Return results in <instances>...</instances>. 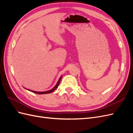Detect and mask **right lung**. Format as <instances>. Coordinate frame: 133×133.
Wrapping results in <instances>:
<instances>
[{"label": "right lung", "instance_id": "1", "mask_svg": "<svg viewBox=\"0 0 133 133\" xmlns=\"http://www.w3.org/2000/svg\"><path fill=\"white\" fill-rule=\"evenodd\" d=\"M62 76H60V78H59V80H58V83H57V84H56V85L53 88V89H51V90H48V91H33V90H29V89H26V88H25V89H27L28 90H29V91H31V92H34V93H36V94H48V93H50V92H53V91H54L56 89H57V88H58V87L59 86V83H60V80H61V79H62Z\"/></svg>", "mask_w": 133, "mask_h": 133}]
</instances>
